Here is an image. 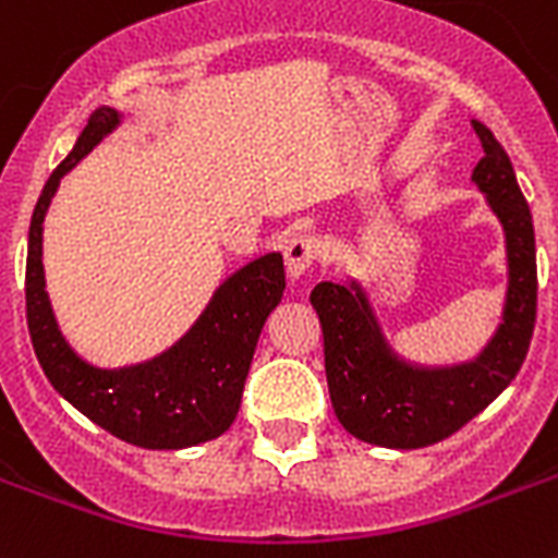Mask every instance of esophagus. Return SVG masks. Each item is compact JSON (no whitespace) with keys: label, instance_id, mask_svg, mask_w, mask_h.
Wrapping results in <instances>:
<instances>
[{"label":"esophagus","instance_id":"obj_1","mask_svg":"<svg viewBox=\"0 0 558 558\" xmlns=\"http://www.w3.org/2000/svg\"><path fill=\"white\" fill-rule=\"evenodd\" d=\"M322 252V243L318 236L313 234H295L289 236L287 245H283V260H287V275L292 280H301L310 271V266L315 263Z\"/></svg>","mask_w":558,"mask_h":558}]
</instances>
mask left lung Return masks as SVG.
<instances>
[{
  "label": "left lung",
  "instance_id": "obj_1",
  "mask_svg": "<svg viewBox=\"0 0 558 558\" xmlns=\"http://www.w3.org/2000/svg\"><path fill=\"white\" fill-rule=\"evenodd\" d=\"M484 159L472 182L504 231L507 292L501 322L475 356L423 362L390 339L362 278L324 280L310 304L324 332V371L339 423L381 449H423L477 416L524 365L536 327V234L527 199L498 138L472 121Z\"/></svg>",
  "mask_w": 558,
  "mask_h": 558
}]
</instances>
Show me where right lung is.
Instances as JSON below:
<instances>
[{
  "instance_id": "obj_1",
  "label": "right lung",
  "mask_w": 558,
  "mask_h": 558,
  "mask_svg": "<svg viewBox=\"0 0 558 558\" xmlns=\"http://www.w3.org/2000/svg\"><path fill=\"white\" fill-rule=\"evenodd\" d=\"M121 121L124 112L118 109H95L72 153L39 193L25 260L28 332L48 381L83 416L142 449L177 451L217 440L234 423L263 324L287 289L283 254L269 252L231 271L185 336L159 356L124 367H104L81 356L60 330L46 292L43 222L60 179L116 133Z\"/></svg>"
}]
</instances>
